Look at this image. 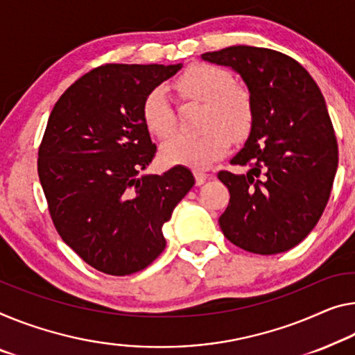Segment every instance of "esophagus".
Returning a JSON list of instances; mask_svg holds the SVG:
<instances>
[{
	"label": "esophagus",
	"instance_id": "1",
	"mask_svg": "<svg viewBox=\"0 0 355 355\" xmlns=\"http://www.w3.org/2000/svg\"><path fill=\"white\" fill-rule=\"evenodd\" d=\"M193 176H195V182H196V185L205 184L206 179H208V174L203 173V171H200V170H195V171H193Z\"/></svg>",
	"mask_w": 355,
	"mask_h": 355
}]
</instances>
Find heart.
<instances>
[{
    "instance_id": "1",
    "label": "heart",
    "mask_w": 355,
    "mask_h": 355,
    "mask_svg": "<svg viewBox=\"0 0 355 355\" xmlns=\"http://www.w3.org/2000/svg\"><path fill=\"white\" fill-rule=\"evenodd\" d=\"M232 84L225 69L209 63L192 64L174 80L173 89L181 100L205 103L203 127L208 132L168 139L162 146L163 162L203 170L227 154L232 135L241 138L249 132L252 103L246 90ZM141 114L146 128L159 138H168L176 130V111L163 89H154L146 96Z\"/></svg>"
}]
</instances>
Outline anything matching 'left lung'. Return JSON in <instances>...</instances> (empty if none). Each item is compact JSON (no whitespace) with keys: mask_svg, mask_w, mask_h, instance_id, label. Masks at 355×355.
<instances>
[{"mask_svg":"<svg viewBox=\"0 0 355 355\" xmlns=\"http://www.w3.org/2000/svg\"><path fill=\"white\" fill-rule=\"evenodd\" d=\"M201 58L236 71L252 103L249 138L232 159L249 170L217 174L230 192L219 225L248 252H286L319 222L336 174L338 144L322 92L297 60L271 49L232 46Z\"/></svg>","mask_w":355,"mask_h":355,"instance_id":"1","label":"left lung"}]
</instances>
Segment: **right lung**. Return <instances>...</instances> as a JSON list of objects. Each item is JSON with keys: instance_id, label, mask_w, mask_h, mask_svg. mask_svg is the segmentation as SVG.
I'll list each match as a JSON object with an SVG mask.
<instances>
[{"instance_id": "add662e5", "label": "right lung", "mask_w": 355, "mask_h": 355, "mask_svg": "<svg viewBox=\"0 0 355 355\" xmlns=\"http://www.w3.org/2000/svg\"><path fill=\"white\" fill-rule=\"evenodd\" d=\"M181 68L103 64L76 80L49 117L37 154L49 212L63 241L106 275H132L159 257L163 223L195 184L182 165L139 176L157 152L143 103Z\"/></svg>"}]
</instances>
